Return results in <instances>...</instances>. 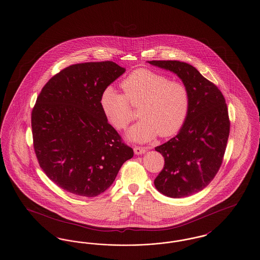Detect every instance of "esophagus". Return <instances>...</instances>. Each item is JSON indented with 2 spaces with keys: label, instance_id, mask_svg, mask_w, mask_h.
Listing matches in <instances>:
<instances>
[{
  "label": "esophagus",
  "instance_id": "1",
  "mask_svg": "<svg viewBox=\"0 0 260 260\" xmlns=\"http://www.w3.org/2000/svg\"><path fill=\"white\" fill-rule=\"evenodd\" d=\"M134 151H135V155H142V154L145 153L147 150L144 147H135Z\"/></svg>",
  "mask_w": 260,
  "mask_h": 260
}]
</instances>
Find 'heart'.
<instances>
[{"label": "heart", "mask_w": 260, "mask_h": 260, "mask_svg": "<svg viewBox=\"0 0 260 260\" xmlns=\"http://www.w3.org/2000/svg\"><path fill=\"white\" fill-rule=\"evenodd\" d=\"M124 94L107 87L101 95V108L116 129H125L134 118L131 105H140L141 118L126 133L129 141L144 143L156 135L177 134L187 120L190 96L187 86L171 81L162 74L147 69L131 73L121 83Z\"/></svg>", "instance_id": "obj_1"}]
</instances>
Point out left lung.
Returning <instances> with one entry per match:
<instances>
[{
  "mask_svg": "<svg viewBox=\"0 0 260 260\" xmlns=\"http://www.w3.org/2000/svg\"><path fill=\"white\" fill-rule=\"evenodd\" d=\"M148 62L175 73L189 92L185 124L175 137L155 148L165 157V167L154 182L168 198H187L207 187L221 166L230 128L228 106L218 87L191 64Z\"/></svg>",
  "mask_w": 260,
  "mask_h": 260,
  "instance_id": "left-lung-1",
  "label": "left lung"
}]
</instances>
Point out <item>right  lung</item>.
I'll use <instances>...</instances> for the list:
<instances>
[{
  "label": "right lung",
  "mask_w": 260,
  "mask_h": 260,
  "mask_svg": "<svg viewBox=\"0 0 260 260\" xmlns=\"http://www.w3.org/2000/svg\"><path fill=\"white\" fill-rule=\"evenodd\" d=\"M116 62H84L63 69L45 84L31 111L40 167L58 187L84 198L104 192L134 150L107 122L104 89L125 73Z\"/></svg>",
  "instance_id": "add662e5"
}]
</instances>
